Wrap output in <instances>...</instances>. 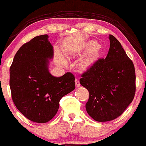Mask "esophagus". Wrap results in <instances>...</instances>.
I'll list each match as a JSON object with an SVG mask.
<instances>
[{"label": "esophagus", "mask_w": 146, "mask_h": 146, "mask_svg": "<svg viewBox=\"0 0 146 146\" xmlns=\"http://www.w3.org/2000/svg\"><path fill=\"white\" fill-rule=\"evenodd\" d=\"M75 82H76V87H79V86H80V83L79 80H78V78H77V79H76V80H75Z\"/></svg>", "instance_id": "obj_1"}]
</instances>
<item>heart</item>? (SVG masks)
Returning <instances> with one entry per match:
<instances>
[{
  "instance_id": "obj_1",
  "label": "heart",
  "mask_w": 146,
  "mask_h": 146,
  "mask_svg": "<svg viewBox=\"0 0 146 146\" xmlns=\"http://www.w3.org/2000/svg\"><path fill=\"white\" fill-rule=\"evenodd\" d=\"M90 46H96V44L94 42H91L90 43Z\"/></svg>"
}]
</instances>
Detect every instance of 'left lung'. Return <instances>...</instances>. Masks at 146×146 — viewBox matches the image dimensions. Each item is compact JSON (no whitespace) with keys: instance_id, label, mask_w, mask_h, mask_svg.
Instances as JSON below:
<instances>
[{"instance_id":"8db88e82","label":"left lung","mask_w":146,"mask_h":146,"mask_svg":"<svg viewBox=\"0 0 146 146\" xmlns=\"http://www.w3.org/2000/svg\"><path fill=\"white\" fill-rule=\"evenodd\" d=\"M105 59H99L80 80L89 92L88 114L98 122L115 119L132 102L135 94V69L132 60L116 37L110 35Z\"/></svg>"}]
</instances>
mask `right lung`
<instances>
[{"instance_id":"1","label":"right lung","mask_w":146,"mask_h":146,"mask_svg":"<svg viewBox=\"0 0 146 146\" xmlns=\"http://www.w3.org/2000/svg\"><path fill=\"white\" fill-rule=\"evenodd\" d=\"M53 54L48 35L35 36L19 49L9 69L14 105L22 114L35 123L50 121L58 111L61 98L76 88L71 73L61 77L50 73V60Z\"/></svg>"}]
</instances>
